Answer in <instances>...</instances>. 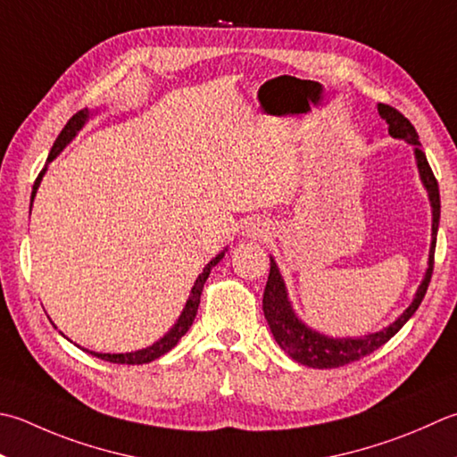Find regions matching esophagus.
<instances>
[{
	"label": "esophagus",
	"mask_w": 457,
	"mask_h": 457,
	"mask_svg": "<svg viewBox=\"0 0 457 457\" xmlns=\"http://www.w3.org/2000/svg\"><path fill=\"white\" fill-rule=\"evenodd\" d=\"M267 231H270V228H267L262 221H249L245 226V234L253 236V237H263Z\"/></svg>",
	"instance_id": "34e87169"
}]
</instances>
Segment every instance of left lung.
Listing matches in <instances>:
<instances>
[{
	"label": "left lung",
	"instance_id": "obj_1",
	"mask_svg": "<svg viewBox=\"0 0 457 457\" xmlns=\"http://www.w3.org/2000/svg\"><path fill=\"white\" fill-rule=\"evenodd\" d=\"M378 114L386 120L388 134L392 138H402L406 140L408 145L414 146L418 172H420V178H422L424 187L428 190V195H430L432 245H430V259H428V270L416 291L414 301L410 303V307L402 312L395 323L388 325L384 330H378V333H370L359 338H351V337L333 338V337H325L317 333V330L309 328L303 320L297 319V315H295V311L291 307V301L287 297V289H285L283 277L279 270H277V263L271 257V270L263 291V312H265L267 325H270L277 345H279L293 361L311 366V369H338V366L361 361L362 356L374 353L384 343H388L390 338L406 325V320L414 315L432 279L436 236H437V226H440V190H437V180L430 164H428L426 154L422 152V148H420L418 132L412 127V122L390 104L380 103Z\"/></svg>",
	"mask_w": 457,
	"mask_h": 457
}]
</instances>
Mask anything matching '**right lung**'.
<instances>
[{"label": "right lung", "mask_w": 457, "mask_h": 457, "mask_svg": "<svg viewBox=\"0 0 457 457\" xmlns=\"http://www.w3.org/2000/svg\"><path fill=\"white\" fill-rule=\"evenodd\" d=\"M88 116H91V112H88V109H83V111H79L77 114L71 116L69 122L65 124V129H62V130H61V134L57 137L55 145H53V148H51V152H49L47 162H51V160L55 158V156L59 154V152H61L62 148H65L71 140L75 138V134H77L80 129L85 127V122L88 120ZM45 170H47V168H43V170H41L39 176H37V180H35V184H33L31 204H33L35 194H37V187H39V184H41V180H43ZM223 253H226V252L218 253L216 257L212 259V262H210L208 265L204 267V271L198 275V279H195L194 287H192V291H190V297H187V301H186V307H184V311H182V315L178 317L176 325H174L172 328H170L168 333H166L162 338H160V341H156V343L152 345V346L142 348V351L120 353V354L95 353V351H87V348H83V351H87L88 354L96 356V359H101V361H109V362H116V364H146V362H152V361L160 359V356L166 354L168 351H172V348L178 345V341H180V338L187 333V328L192 327L194 319H195V312H198V305H200V297H202L204 283H205V279H208V275H210V271L213 270V267H216V265L221 262Z\"/></svg>", "instance_id": "obj_1"}]
</instances>
